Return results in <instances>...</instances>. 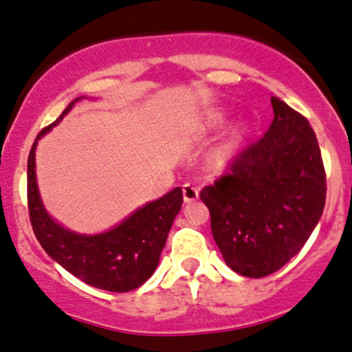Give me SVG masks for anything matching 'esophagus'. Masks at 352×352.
<instances>
[{
    "label": "esophagus",
    "mask_w": 352,
    "mask_h": 352,
    "mask_svg": "<svg viewBox=\"0 0 352 352\" xmlns=\"http://www.w3.org/2000/svg\"><path fill=\"white\" fill-rule=\"evenodd\" d=\"M184 192V201L186 202H194L199 199V188L194 184H184L182 187Z\"/></svg>",
    "instance_id": "34e87169"
}]
</instances>
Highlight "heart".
Masks as SVG:
<instances>
[{
	"label": "heart",
	"mask_w": 352,
	"mask_h": 352,
	"mask_svg": "<svg viewBox=\"0 0 352 352\" xmlns=\"http://www.w3.org/2000/svg\"><path fill=\"white\" fill-rule=\"evenodd\" d=\"M217 123H219V121H217ZM238 146H239V133H232L226 142L221 143V145L214 150V155H212L214 162H216V164H226L228 160H231V158L236 155V151H238Z\"/></svg>",
	"instance_id": "obj_1"
}]
</instances>
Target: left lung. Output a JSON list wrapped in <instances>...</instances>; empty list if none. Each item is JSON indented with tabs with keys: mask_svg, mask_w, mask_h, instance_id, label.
I'll list each match as a JSON object with an SVG mask.
<instances>
[{
	"mask_svg": "<svg viewBox=\"0 0 352 352\" xmlns=\"http://www.w3.org/2000/svg\"><path fill=\"white\" fill-rule=\"evenodd\" d=\"M273 121L201 190L226 265L250 278L287 265L325 206V170L316 133L300 113L272 98Z\"/></svg>",
	"mask_w": 352,
	"mask_h": 352,
	"instance_id": "1",
	"label": "left lung"
}]
</instances>
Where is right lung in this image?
<instances>
[{
	"mask_svg": "<svg viewBox=\"0 0 352 352\" xmlns=\"http://www.w3.org/2000/svg\"><path fill=\"white\" fill-rule=\"evenodd\" d=\"M79 99V98H77ZM76 99V101H77ZM43 128L28 155V212L36 239L52 260L87 285L108 292H129L153 275L173 219L182 207V188L175 187L158 201L143 206L108 232L77 234L62 228L47 214L35 177V148L74 106Z\"/></svg>",
	"mask_w": 352,
	"mask_h": 352,
	"instance_id": "right-lung-1",
	"label": "right lung"
}]
</instances>
